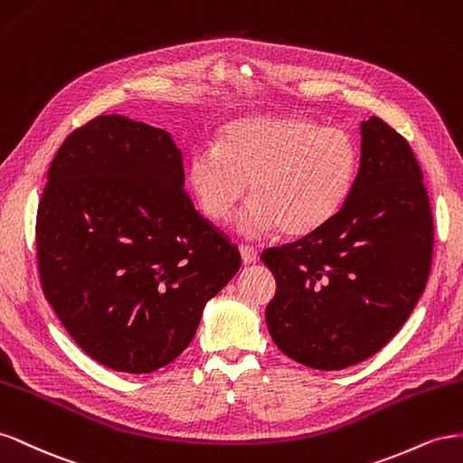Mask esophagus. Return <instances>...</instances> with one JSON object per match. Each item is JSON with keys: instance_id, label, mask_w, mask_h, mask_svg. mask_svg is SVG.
<instances>
[{"instance_id": "1", "label": "esophagus", "mask_w": 463, "mask_h": 463, "mask_svg": "<svg viewBox=\"0 0 463 463\" xmlns=\"http://www.w3.org/2000/svg\"><path fill=\"white\" fill-rule=\"evenodd\" d=\"M241 256H242V261H244V263H254L260 254H258V250H256L254 246L242 244V246H241Z\"/></svg>"}]
</instances>
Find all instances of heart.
<instances>
[{
  "label": "heart",
  "mask_w": 463,
  "mask_h": 463,
  "mask_svg": "<svg viewBox=\"0 0 463 463\" xmlns=\"http://www.w3.org/2000/svg\"><path fill=\"white\" fill-rule=\"evenodd\" d=\"M361 153L341 128H322L305 116H246L221 129L217 145H200L188 165L202 213L229 221L250 182L252 203L239 229L261 236L279 227L288 236L322 229L349 200Z\"/></svg>",
  "instance_id": "1"
}]
</instances>
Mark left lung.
<instances>
[{
	"mask_svg": "<svg viewBox=\"0 0 463 463\" xmlns=\"http://www.w3.org/2000/svg\"><path fill=\"white\" fill-rule=\"evenodd\" d=\"M349 200L322 229L263 250L277 290L268 329L290 359L341 371L400 332L427 287L434 227L409 143L373 116Z\"/></svg>",
	"mask_w": 463,
	"mask_h": 463,
	"instance_id": "obj_1",
	"label": "left lung"
}]
</instances>
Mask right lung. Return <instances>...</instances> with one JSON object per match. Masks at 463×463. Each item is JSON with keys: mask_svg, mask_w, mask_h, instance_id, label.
<instances>
[{"mask_svg": "<svg viewBox=\"0 0 463 463\" xmlns=\"http://www.w3.org/2000/svg\"><path fill=\"white\" fill-rule=\"evenodd\" d=\"M36 260L77 345L131 374L173 363L205 302L241 269L239 248L184 190L168 131L120 114L92 118L61 143L38 202Z\"/></svg>", "mask_w": 463, "mask_h": 463, "instance_id": "add662e5", "label": "right lung"}]
</instances>
